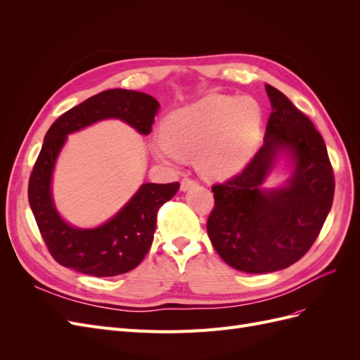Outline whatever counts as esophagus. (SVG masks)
Instances as JSON below:
<instances>
[{"instance_id":"1","label":"esophagus","mask_w":360,"mask_h":360,"mask_svg":"<svg viewBox=\"0 0 360 360\" xmlns=\"http://www.w3.org/2000/svg\"><path fill=\"white\" fill-rule=\"evenodd\" d=\"M197 181H195L193 179H191V177H184V179H181V181H180V188H181V191H189L191 188H193V186H197Z\"/></svg>"}]
</instances>
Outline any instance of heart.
<instances>
[{"instance_id":"b5f03b06","label":"heart","mask_w":360,"mask_h":360,"mask_svg":"<svg viewBox=\"0 0 360 360\" xmlns=\"http://www.w3.org/2000/svg\"><path fill=\"white\" fill-rule=\"evenodd\" d=\"M263 111L250 97L209 94L171 112L162 122L151 150L165 165H180L197 155V165L212 179L240 172L255 155Z\"/></svg>"}]
</instances>
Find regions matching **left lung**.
Listing matches in <instances>:
<instances>
[{
	"label": "left lung",
	"mask_w": 360,
	"mask_h": 360,
	"mask_svg": "<svg viewBox=\"0 0 360 360\" xmlns=\"http://www.w3.org/2000/svg\"><path fill=\"white\" fill-rule=\"evenodd\" d=\"M271 103L264 146L248 165L212 186L214 207L207 234L228 266L246 274L290 267L308 252L333 201L335 177L323 136L285 94L266 85ZM290 150L295 172L288 186L259 190L274 158Z\"/></svg>",
	"instance_id": "1"
}]
</instances>
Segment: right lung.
<instances>
[{"label": "right lung", "mask_w": 360, "mask_h": 360, "mask_svg": "<svg viewBox=\"0 0 360 360\" xmlns=\"http://www.w3.org/2000/svg\"><path fill=\"white\" fill-rule=\"evenodd\" d=\"M159 103L148 94L132 90H106L60 115L45 135L28 181V201L39 231L58 264L97 278L134 270L153 242L158 212L177 193L179 181L139 188L111 221L94 230H78L64 222L53 207L51 176L66 135L103 118H120L148 135Z\"/></svg>", "instance_id": "obj_1"}]
</instances>
